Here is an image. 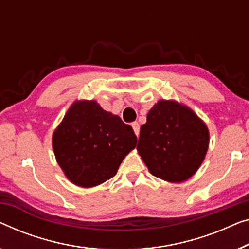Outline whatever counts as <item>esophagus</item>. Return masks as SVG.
<instances>
[{
	"label": "esophagus",
	"instance_id": "1",
	"mask_svg": "<svg viewBox=\"0 0 249 249\" xmlns=\"http://www.w3.org/2000/svg\"><path fill=\"white\" fill-rule=\"evenodd\" d=\"M131 125H132V129H133V131H135V133H136V136L138 137V136H139V131H140L139 124H138V122H133V124H132Z\"/></svg>",
	"mask_w": 249,
	"mask_h": 249
}]
</instances>
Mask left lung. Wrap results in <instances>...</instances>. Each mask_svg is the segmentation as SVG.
<instances>
[{
    "label": "left lung",
    "mask_w": 249,
    "mask_h": 249,
    "mask_svg": "<svg viewBox=\"0 0 249 249\" xmlns=\"http://www.w3.org/2000/svg\"><path fill=\"white\" fill-rule=\"evenodd\" d=\"M208 147L204 122L184 104L160 100L140 128L137 150L154 176L181 183L199 169Z\"/></svg>",
    "instance_id": "8db88e82"
}]
</instances>
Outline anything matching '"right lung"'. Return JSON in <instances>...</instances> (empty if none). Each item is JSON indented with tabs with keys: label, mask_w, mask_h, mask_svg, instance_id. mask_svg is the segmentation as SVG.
Returning <instances> with one entry per match:
<instances>
[{
	"label": "right lung",
	"mask_w": 249,
	"mask_h": 249,
	"mask_svg": "<svg viewBox=\"0 0 249 249\" xmlns=\"http://www.w3.org/2000/svg\"><path fill=\"white\" fill-rule=\"evenodd\" d=\"M137 137L120 117L96 101H76L53 135L57 163L73 184L93 187L117 174Z\"/></svg>",
	"instance_id": "right-lung-1"
}]
</instances>
